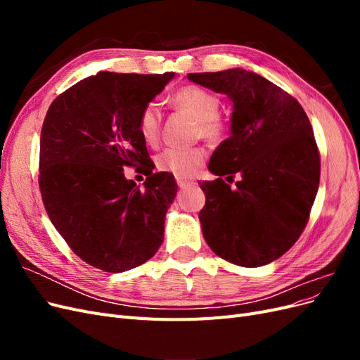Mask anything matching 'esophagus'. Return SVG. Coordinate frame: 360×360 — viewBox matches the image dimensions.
Returning <instances> with one entry per match:
<instances>
[{"instance_id":"esophagus-1","label":"esophagus","mask_w":360,"mask_h":360,"mask_svg":"<svg viewBox=\"0 0 360 360\" xmlns=\"http://www.w3.org/2000/svg\"><path fill=\"white\" fill-rule=\"evenodd\" d=\"M177 184L180 188H186V186H192L193 181L192 180H188V179H180L177 177Z\"/></svg>"}]
</instances>
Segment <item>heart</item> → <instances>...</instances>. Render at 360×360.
<instances>
[{"mask_svg":"<svg viewBox=\"0 0 360 360\" xmlns=\"http://www.w3.org/2000/svg\"><path fill=\"white\" fill-rule=\"evenodd\" d=\"M180 110L197 120L195 132L210 143H217L225 135V124L217 115L221 102L217 96L200 86H184L172 97ZM162 114L156 102L147 103L138 117V130L141 138L148 146L158 144L160 136ZM205 160L202 147H168L156 156V165L160 171L174 174L176 177H192Z\"/></svg>","mask_w":360,"mask_h":360,"instance_id":"1","label":"heart"}]
</instances>
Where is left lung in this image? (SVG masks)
Instances as JSON below:
<instances>
[{"label": "left lung", "instance_id": "1", "mask_svg": "<svg viewBox=\"0 0 360 360\" xmlns=\"http://www.w3.org/2000/svg\"><path fill=\"white\" fill-rule=\"evenodd\" d=\"M188 79L233 102L231 136L217 146L202 181V236L216 255L259 267L284 255L308 222L320 183V153L300 103L243 69L189 73ZM231 188L221 180L231 181ZM200 183V181H198Z\"/></svg>", "mask_w": 360, "mask_h": 360}]
</instances>
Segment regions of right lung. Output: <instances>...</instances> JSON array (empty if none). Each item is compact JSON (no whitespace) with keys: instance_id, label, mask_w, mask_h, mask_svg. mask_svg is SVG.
<instances>
[{"instance_id":"1","label":"right lung","mask_w":360,"mask_h":360,"mask_svg":"<svg viewBox=\"0 0 360 360\" xmlns=\"http://www.w3.org/2000/svg\"><path fill=\"white\" fill-rule=\"evenodd\" d=\"M174 76L99 72L61 93L46 112L41 200L56 230L93 267L130 270L163 242L177 183L169 172H153L138 117ZM127 166L146 172L144 188L125 179Z\"/></svg>"}]
</instances>
